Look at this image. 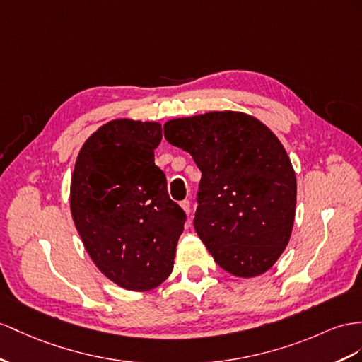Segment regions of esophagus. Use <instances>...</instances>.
<instances>
[{
    "label": "esophagus",
    "mask_w": 362,
    "mask_h": 362,
    "mask_svg": "<svg viewBox=\"0 0 362 362\" xmlns=\"http://www.w3.org/2000/svg\"><path fill=\"white\" fill-rule=\"evenodd\" d=\"M180 206L183 208V211H185V212H187V214H188V216L191 214V202H189L188 199H185V200H182V202H180Z\"/></svg>",
    "instance_id": "1"
}]
</instances>
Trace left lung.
<instances>
[{
  "label": "left lung",
  "mask_w": 362,
  "mask_h": 362,
  "mask_svg": "<svg viewBox=\"0 0 362 362\" xmlns=\"http://www.w3.org/2000/svg\"><path fill=\"white\" fill-rule=\"evenodd\" d=\"M163 134L202 171L194 229L216 263L242 278L271 269L289 243L296 202L295 173L276 136L237 111L173 119Z\"/></svg>",
  "instance_id": "obj_1"
}]
</instances>
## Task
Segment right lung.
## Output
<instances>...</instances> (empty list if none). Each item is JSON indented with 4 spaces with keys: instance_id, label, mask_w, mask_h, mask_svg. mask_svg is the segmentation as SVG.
Wrapping results in <instances>:
<instances>
[{
    "instance_id": "1",
    "label": "right lung",
    "mask_w": 362,
    "mask_h": 362,
    "mask_svg": "<svg viewBox=\"0 0 362 362\" xmlns=\"http://www.w3.org/2000/svg\"><path fill=\"white\" fill-rule=\"evenodd\" d=\"M156 122L116 119L82 145L70 187L73 221L88 255L111 281L150 291L170 276L187 221L154 163Z\"/></svg>"
}]
</instances>
